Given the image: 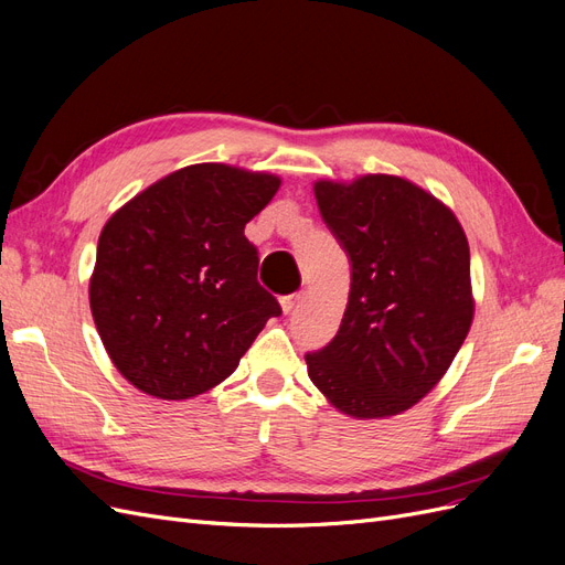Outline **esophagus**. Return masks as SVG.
<instances>
[{
  "instance_id": "obj_1",
  "label": "esophagus",
  "mask_w": 565,
  "mask_h": 565,
  "mask_svg": "<svg viewBox=\"0 0 565 565\" xmlns=\"http://www.w3.org/2000/svg\"><path fill=\"white\" fill-rule=\"evenodd\" d=\"M301 297H303L301 292H295V295H287V297H282V299H280L282 311H285V313H292V311L297 309V303L301 301Z\"/></svg>"
}]
</instances>
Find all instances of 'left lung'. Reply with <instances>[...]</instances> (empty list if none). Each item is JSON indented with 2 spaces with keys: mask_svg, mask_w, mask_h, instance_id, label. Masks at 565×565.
I'll list each match as a JSON object with an SVG mask.
<instances>
[{
  "mask_svg": "<svg viewBox=\"0 0 565 565\" xmlns=\"http://www.w3.org/2000/svg\"><path fill=\"white\" fill-rule=\"evenodd\" d=\"M313 191L349 256L351 289L334 339L306 353L309 377L351 417L398 415L438 384L469 334L467 235L446 204L398 177Z\"/></svg>",
  "mask_w": 565,
  "mask_h": 565,
  "instance_id": "obj_1",
  "label": "left lung"
}]
</instances>
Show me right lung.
Returning a JSON list of instances; mask_svg holds the SVG:
<instances>
[{"label": "right lung", "mask_w": 565, "mask_h": 565, "mask_svg": "<svg viewBox=\"0 0 565 565\" xmlns=\"http://www.w3.org/2000/svg\"><path fill=\"white\" fill-rule=\"evenodd\" d=\"M280 179L191 164L117 210L100 231L92 316L115 367L164 401L193 398L241 363L278 299L256 280L245 224Z\"/></svg>", "instance_id": "right-lung-1"}]
</instances>
